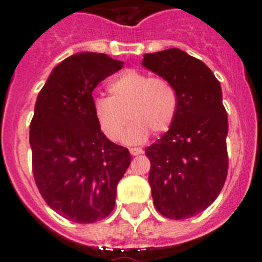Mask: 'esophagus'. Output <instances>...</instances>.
<instances>
[{
	"label": "esophagus",
	"instance_id": "34e87169",
	"mask_svg": "<svg viewBox=\"0 0 262 262\" xmlns=\"http://www.w3.org/2000/svg\"><path fill=\"white\" fill-rule=\"evenodd\" d=\"M142 148H129V154L133 156H138V155L142 154Z\"/></svg>",
	"mask_w": 262,
	"mask_h": 262
}]
</instances>
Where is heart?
<instances>
[{"label": "heart", "mask_w": 262, "mask_h": 262, "mask_svg": "<svg viewBox=\"0 0 262 262\" xmlns=\"http://www.w3.org/2000/svg\"><path fill=\"white\" fill-rule=\"evenodd\" d=\"M110 97L93 99V114L99 128L111 142H118L128 123H134L124 135V142H144L149 131H168L177 114L178 99L174 88L163 77L127 69L108 84ZM129 117H126V114Z\"/></svg>", "instance_id": "obj_1"}]
</instances>
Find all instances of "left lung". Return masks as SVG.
<instances>
[{
  "instance_id": "obj_1",
  "label": "left lung",
  "mask_w": 262,
  "mask_h": 262,
  "mask_svg": "<svg viewBox=\"0 0 262 262\" xmlns=\"http://www.w3.org/2000/svg\"><path fill=\"white\" fill-rule=\"evenodd\" d=\"M142 64L168 80L178 99L172 126L145 149L154 205L169 219H187L216 200L228 172L221 84L205 62L178 48L145 53Z\"/></svg>"
}]
</instances>
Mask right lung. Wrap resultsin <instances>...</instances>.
Returning <instances> with one entry per match:
<instances>
[{
	"label": "right lung",
	"mask_w": 262,
	"mask_h": 262,
	"mask_svg": "<svg viewBox=\"0 0 262 262\" xmlns=\"http://www.w3.org/2000/svg\"><path fill=\"white\" fill-rule=\"evenodd\" d=\"M122 67L105 53L72 55L36 98L30 123L34 180L51 209L75 223H94L113 211L131 163L128 149L110 142L93 114V90Z\"/></svg>",
	"instance_id": "right-lung-1"
}]
</instances>
